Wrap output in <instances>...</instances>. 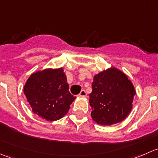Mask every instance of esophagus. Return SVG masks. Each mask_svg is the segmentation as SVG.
<instances>
[{
    "mask_svg": "<svg viewBox=\"0 0 158 158\" xmlns=\"http://www.w3.org/2000/svg\"><path fill=\"white\" fill-rule=\"evenodd\" d=\"M86 95H87L86 92H85V91L83 89V90H82L80 92V93H79V97H85V96H86Z\"/></svg>",
    "mask_w": 158,
    "mask_h": 158,
    "instance_id": "1",
    "label": "esophagus"
}]
</instances>
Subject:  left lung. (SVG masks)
<instances>
[{
	"instance_id": "8db88e82",
	"label": "left lung",
	"mask_w": 158,
	"mask_h": 158,
	"mask_svg": "<svg viewBox=\"0 0 158 158\" xmlns=\"http://www.w3.org/2000/svg\"><path fill=\"white\" fill-rule=\"evenodd\" d=\"M89 94L91 116L97 124L111 125L123 121L132 109L135 89L131 81L114 67L94 76Z\"/></svg>"
}]
</instances>
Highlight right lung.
Segmentation results:
<instances>
[{
  "instance_id": "add662e5",
  "label": "right lung",
  "mask_w": 158,
  "mask_h": 158,
  "mask_svg": "<svg viewBox=\"0 0 158 158\" xmlns=\"http://www.w3.org/2000/svg\"><path fill=\"white\" fill-rule=\"evenodd\" d=\"M23 92L33 112L49 122L66 115L76 98L69 92L67 79L62 68L33 73L25 83Z\"/></svg>"
}]
</instances>
